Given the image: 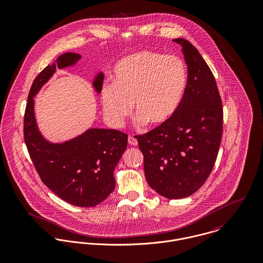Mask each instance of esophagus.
<instances>
[{"label": "esophagus", "mask_w": 263, "mask_h": 263, "mask_svg": "<svg viewBox=\"0 0 263 263\" xmlns=\"http://www.w3.org/2000/svg\"><path fill=\"white\" fill-rule=\"evenodd\" d=\"M128 144L132 145V146H138V141L135 137L128 136Z\"/></svg>", "instance_id": "esophagus-1"}]
</instances>
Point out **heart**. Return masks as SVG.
<instances>
[{
	"label": "heart",
	"mask_w": 263,
	"mask_h": 263,
	"mask_svg": "<svg viewBox=\"0 0 263 263\" xmlns=\"http://www.w3.org/2000/svg\"><path fill=\"white\" fill-rule=\"evenodd\" d=\"M186 86V68L179 58L138 51L114 66L111 86H105L101 92L103 112L107 121L118 127L132 113L133 104L137 126L148 122L161 126L179 109Z\"/></svg>",
	"instance_id": "obj_1"
}]
</instances>
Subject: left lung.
<instances>
[{"instance_id": "8db88e82", "label": "left lung", "mask_w": 263, "mask_h": 263, "mask_svg": "<svg viewBox=\"0 0 263 263\" xmlns=\"http://www.w3.org/2000/svg\"><path fill=\"white\" fill-rule=\"evenodd\" d=\"M187 86L182 103L166 124L138 136L151 187L169 199L193 194L210 176L223 134V106L215 77L198 50L184 38Z\"/></svg>"}]
</instances>
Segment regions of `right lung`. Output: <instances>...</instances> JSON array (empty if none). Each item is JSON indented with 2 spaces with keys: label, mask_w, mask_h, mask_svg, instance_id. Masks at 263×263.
<instances>
[{
  "label": "right lung",
  "mask_w": 263,
  "mask_h": 263,
  "mask_svg": "<svg viewBox=\"0 0 263 263\" xmlns=\"http://www.w3.org/2000/svg\"><path fill=\"white\" fill-rule=\"evenodd\" d=\"M81 55L66 52L48 65L33 81L24 115V141L42 182L63 200L89 208L102 202L115 188L114 168L127 147V135L116 129L89 128L63 143H51L39 132L34 114V96L57 69L73 67ZM104 75L92 83L97 94Z\"/></svg>",
  "instance_id": "obj_1"
}]
</instances>
